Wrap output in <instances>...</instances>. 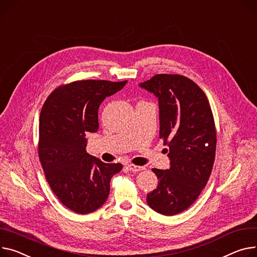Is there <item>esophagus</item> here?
<instances>
[{
	"mask_svg": "<svg viewBox=\"0 0 257 257\" xmlns=\"http://www.w3.org/2000/svg\"><path fill=\"white\" fill-rule=\"evenodd\" d=\"M130 171H132V172H140V171H143L145 168H143V167H139V166H135V165H127V167H126Z\"/></svg>",
	"mask_w": 257,
	"mask_h": 257,
	"instance_id": "esophagus-1",
	"label": "esophagus"
}]
</instances>
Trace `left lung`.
<instances>
[{
	"label": "left lung",
	"instance_id": "1",
	"mask_svg": "<svg viewBox=\"0 0 257 257\" xmlns=\"http://www.w3.org/2000/svg\"><path fill=\"white\" fill-rule=\"evenodd\" d=\"M139 85L159 98L160 138L170 159L168 170H152L159 184L147 193V204L160 214L176 215L194 203L211 175L216 151L212 110L204 91L184 76L159 74Z\"/></svg>",
	"mask_w": 257,
	"mask_h": 257
}]
</instances>
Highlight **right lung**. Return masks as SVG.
Returning a JSON list of instances; mask_svg holds the SVG:
<instances>
[{
	"mask_svg": "<svg viewBox=\"0 0 257 257\" xmlns=\"http://www.w3.org/2000/svg\"><path fill=\"white\" fill-rule=\"evenodd\" d=\"M126 81L82 80L56 88L39 123V159L55 195L67 208L88 214L101 208L121 164H106L86 152L87 133L98 130V107Z\"/></svg>",
	"mask_w": 257,
	"mask_h": 257,
	"instance_id": "1",
	"label": "right lung"
}]
</instances>
